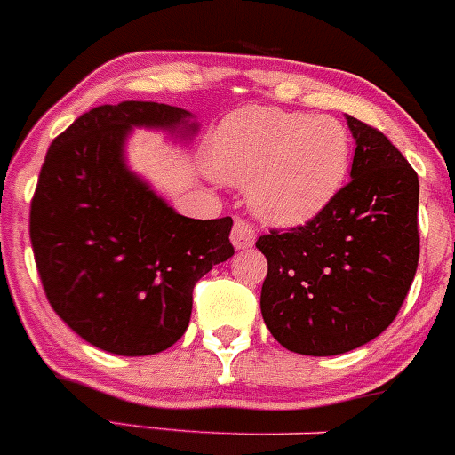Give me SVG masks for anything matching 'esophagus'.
<instances>
[{
    "label": "esophagus",
    "mask_w": 455,
    "mask_h": 455,
    "mask_svg": "<svg viewBox=\"0 0 455 455\" xmlns=\"http://www.w3.org/2000/svg\"><path fill=\"white\" fill-rule=\"evenodd\" d=\"M231 242L235 249H251L255 244V228L253 224L246 222L244 218H237L233 224L231 231Z\"/></svg>",
    "instance_id": "34e87169"
}]
</instances>
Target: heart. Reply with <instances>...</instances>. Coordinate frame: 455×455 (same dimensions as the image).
Returning <instances> with one entry per match:
<instances>
[{
    "mask_svg": "<svg viewBox=\"0 0 455 455\" xmlns=\"http://www.w3.org/2000/svg\"><path fill=\"white\" fill-rule=\"evenodd\" d=\"M350 158V134L337 118L251 105L215 132L209 167L224 182H251L249 202L261 220L299 227L332 204Z\"/></svg>",
    "mask_w": 455,
    "mask_h": 455,
    "instance_id": "heart-1",
    "label": "heart"
}]
</instances>
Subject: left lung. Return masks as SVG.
Wrapping results in <instances>:
<instances>
[{
    "label": "left lung",
    "mask_w": 455,
    "mask_h": 455,
    "mask_svg": "<svg viewBox=\"0 0 455 455\" xmlns=\"http://www.w3.org/2000/svg\"><path fill=\"white\" fill-rule=\"evenodd\" d=\"M346 118L352 180L304 227L255 242L268 261L261 316L297 355H343L379 337L419 268V176L387 136Z\"/></svg>",
    "instance_id": "8db88e82"
}]
</instances>
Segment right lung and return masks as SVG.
Here are the masks:
<instances>
[{"instance_id": "obj_1", "label": "right lung", "mask_w": 455, "mask_h": 455, "mask_svg": "<svg viewBox=\"0 0 455 455\" xmlns=\"http://www.w3.org/2000/svg\"><path fill=\"white\" fill-rule=\"evenodd\" d=\"M187 109L151 100L99 105L50 145L30 204L45 297L81 339L147 356L185 334L194 286L235 251L233 220L176 213L125 164L132 127L191 136Z\"/></svg>"}]
</instances>
